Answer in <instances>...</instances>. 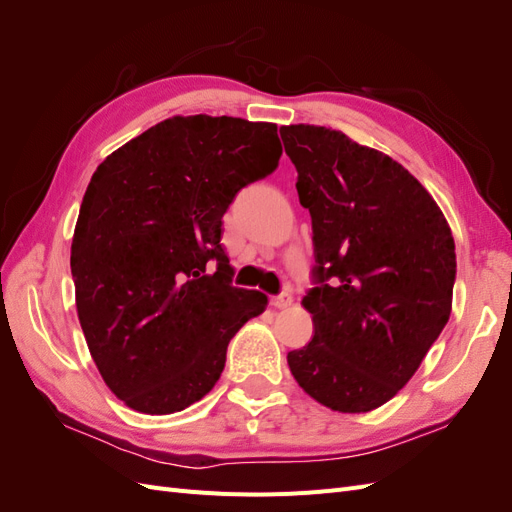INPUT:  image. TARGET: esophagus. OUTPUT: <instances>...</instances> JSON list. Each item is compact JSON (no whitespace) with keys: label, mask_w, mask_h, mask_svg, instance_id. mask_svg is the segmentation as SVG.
Here are the masks:
<instances>
[{"label":"esophagus","mask_w":512,"mask_h":512,"mask_svg":"<svg viewBox=\"0 0 512 512\" xmlns=\"http://www.w3.org/2000/svg\"><path fill=\"white\" fill-rule=\"evenodd\" d=\"M292 303V292L290 290H284L280 294H275V297H271V305L277 307V309H284Z\"/></svg>","instance_id":"obj_1"}]
</instances>
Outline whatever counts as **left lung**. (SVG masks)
<instances>
[{
	"instance_id": "left-lung-1",
	"label": "left lung",
	"mask_w": 512,
	"mask_h": 512,
	"mask_svg": "<svg viewBox=\"0 0 512 512\" xmlns=\"http://www.w3.org/2000/svg\"><path fill=\"white\" fill-rule=\"evenodd\" d=\"M314 232L312 342L288 352L301 389L337 412L386 404L451 316L455 241L440 207L384 153L320 126L280 128Z\"/></svg>"
}]
</instances>
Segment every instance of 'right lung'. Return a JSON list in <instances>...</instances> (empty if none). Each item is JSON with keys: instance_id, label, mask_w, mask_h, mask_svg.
Instances as JSON below:
<instances>
[{"instance_id": "right-lung-1", "label": "right lung", "mask_w": 512, "mask_h": 512, "mask_svg": "<svg viewBox=\"0 0 512 512\" xmlns=\"http://www.w3.org/2000/svg\"><path fill=\"white\" fill-rule=\"evenodd\" d=\"M280 156L275 123L173 117L91 177L70 254L76 312L108 389L132 410L203 399L230 339L265 312L267 294L232 286L222 218Z\"/></svg>"}]
</instances>
